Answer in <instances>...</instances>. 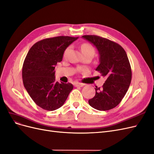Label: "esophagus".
Segmentation results:
<instances>
[{"instance_id": "esophagus-1", "label": "esophagus", "mask_w": 154, "mask_h": 154, "mask_svg": "<svg viewBox=\"0 0 154 154\" xmlns=\"http://www.w3.org/2000/svg\"><path fill=\"white\" fill-rule=\"evenodd\" d=\"M85 85V84L84 83H76L75 84V87H83V86H84Z\"/></svg>"}]
</instances>
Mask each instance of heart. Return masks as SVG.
<instances>
[{"instance_id":"heart-1","label":"heart","mask_w":154,"mask_h":154,"mask_svg":"<svg viewBox=\"0 0 154 154\" xmlns=\"http://www.w3.org/2000/svg\"><path fill=\"white\" fill-rule=\"evenodd\" d=\"M69 50H70V46H69L65 50L64 52H63V56L66 57L67 55ZM81 50L83 53V54L84 55V56L90 55H92L93 57L95 54V49H94V46L89 43H86L82 44L81 45Z\"/></svg>"}]
</instances>
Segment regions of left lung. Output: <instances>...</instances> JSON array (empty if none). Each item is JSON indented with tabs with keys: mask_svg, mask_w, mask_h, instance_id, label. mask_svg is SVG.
<instances>
[{
	"mask_svg": "<svg viewBox=\"0 0 154 154\" xmlns=\"http://www.w3.org/2000/svg\"><path fill=\"white\" fill-rule=\"evenodd\" d=\"M82 38L97 48L100 63L95 71L106 78L101 87H95V96L88 103L99 111L113 109L122 100L131 84L132 71L128 55L120 45L106 38L95 35Z\"/></svg>",
	"mask_w": 154,
	"mask_h": 154,
	"instance_id": "obj_1",
	"label": "left lung"
}]
</instances>
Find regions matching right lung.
Instances as JSON below:
<instances>
[{"label":"right lung","instance_id":"1","mask_svg":"<svg viewBox=\"0 0 154 154\" xmlns=\"http://www.w3.org/2000/svg\"><path fill=\"white\" fill-rule=\"evenodd\" d=\"M78 38L57 36L35 43L26 55L22 67L24 87L34 102L43 109L54 111L64 104L73 88L70 83L55 82V68L63 52Z\"/></svg>","mask_w":154,"mask_h":154}]
</instances>
